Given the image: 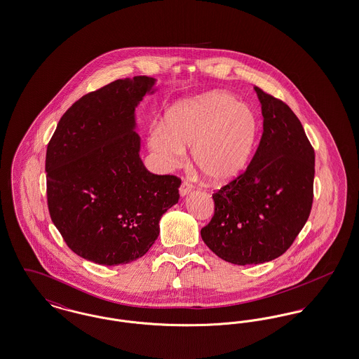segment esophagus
Returning <instances> with one entry per match:
<instances>
[{
  "mask_svg": "<svg viewBox=\"0 0 359 359\" xmlns=\"http://www.w3.org/2000/svg\"><path fill=\"white\" fill-rule=\"evenodd\" d=\"M191 191H192V186H191L189 183H187V182H183L180 188H179V192H180V196H182V198L187 196Z\"/></svg>",
  "mask_w": 359,
  "mask_h": 359,
  "instance_id": "1",
  "label": "esophagus"
}]
</instances>
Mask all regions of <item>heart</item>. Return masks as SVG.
<instances>
[{
	"instance_id": "b5f03b06",
	"label": "heart",
	"mask_w": 359,
	"mask_h": 359,
	"mask_svg": "<svg viewBox=\"0 0 359 359\" xmlns=\"http://www.w3.org/2000/svg\"><path fill=\"white\" fill-rule=\"evenodd\" d=\"M259 122L249 103L211 91L170 106L148 144L157 160L176 165L191 147L195 167L214 186L234 182L246 171L256 149Z\"/></svg>"
}]
</instances>
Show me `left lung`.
I'll list each match as a JSON object with an SVG mask.
<instances>
[{"instance_id": "left-lung-1", "label": "left lung", "mask_w": 359, "mask_h": 359, "mask_svg": "<svg viewBox=\"0 0 359 359\" xmlns=\"http://www.w3.org/2000/svg\"><path fill=\"white\" fill-rule=\"evenodd\" d=\"M264 117L256 154L238 179L212 195L215 211L201 236L211 252L236 265L284 255L307 222L315 152L290 107L255 87Z\"/></svg>"}]
</instances>
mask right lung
<instances>
[{"label":"right lung","mask_w":359,"mask_h":359,"mask_svg":"<svg viewBox=\"0 0 359 359\" xmlns=\"http://www.w3.org/2000/svg\"><path fill=\"white\" fill-rule=\"evenodd\" d=\"M157 79H118L74 103L46 156L52 222L78 256L123 265L144 256L179 202L180 179L154 175L140 157L136 109Z\"/></svg>","instance_id":"1"}]
</instances>
